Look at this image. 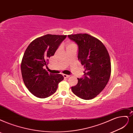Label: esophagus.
<instances>
[{
    "label": "esophagus",
    "instance_id": "1",
    "mask_svg": "<svg viewBox=\"0 0 133 133\" xmlns=\"http://www.w3.org/2000/svg\"><path fill=\"white\" fill-rule=\"evenodd\" d=\"M63 76L64 78H68L70 77V75H63Z\"/></svg>",
    "mask_w": 133,
    "mask_h": 133
}]
</instances>
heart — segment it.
<instances>
[{
	"instance_id": "heart-1",
	"label": "heart",
	"mask_w": 133,
	"mask_h": 133,
	"mask_svg": "<svg viewBox=\"0 0 133 133\" xmlns=\"http://www.w3.org/2000/svg\"><path fill=\"white\" fill-rule=\"evenodd\" d=\"M74 46H75V44L74 43H73L70 42H68L67 43V44H66V49L74 47Z\"/></svg>"
}]
</instances>
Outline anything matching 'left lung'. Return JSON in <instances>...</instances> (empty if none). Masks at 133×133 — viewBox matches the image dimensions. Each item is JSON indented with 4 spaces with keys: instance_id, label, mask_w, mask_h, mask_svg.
Segmentation results:
<instances>
[{
    "instance_id": "obj_1",
    "label": "left lung",
    "mask_w": 133,
    "mask_h": 133,
    "mask_svg": "<svg viewBox=\"0 0 133 133\" xmlns=\"http://www.w3.org/2000/svg\"><path fill=\"white\" fill-rule=\"evenodd\" d=\"M78 46V58L85 71L84 77L78 78L72 87L74 94L82 99H94L104 89L111 76L109 54L102 43L88 34L68 35Z\"/></svg>"
}]
</instances>
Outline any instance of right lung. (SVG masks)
Returning <instances> with one entry per match:
<instances>
[{"mask_svg": "<svg viewBox=\"0 0 133 133\" xmlns=\"http://www.w3.org/2000/svg\"><path fill=\"white\" fill-rule=\"evenodd\" d=\"M66 35L46 34L32 41L24 53L21 70L26 87L32 94L44 99L55 92L58 83L63 79L60 74L49 73L43 67L54 55Z\"/></svg>", "mask_w": 133, "mask_h": 133, "instance_id": "add662e5", "label": "right lung"}]
</instances>
